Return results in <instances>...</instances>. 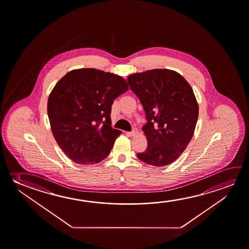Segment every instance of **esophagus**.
<instances>
[{"mask_svg": "<svg viewBox=\"0 0 249 249\" xmlns=\"http://www.w3.org/2000/svg\"><path fill=\"white\" fill-rule=\"evenodd\" d=\"M126 134H127L128 136L134 137V136H136V135L138 134V130H137V129H134V130L132 131V132H127Z\"/></svg>", "mask_w": 249, "mask_h": 249, "instance_id": "esophagus-1", "label": "esophagus"}]
</instances>
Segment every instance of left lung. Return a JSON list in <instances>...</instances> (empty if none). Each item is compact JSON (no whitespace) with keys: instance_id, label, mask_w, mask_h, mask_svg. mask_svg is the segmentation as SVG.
I'll return each instance as SVG.
<instances>
[{"instance_id":"1","label":"left lung","mask_w":249,"mask_h":249,"mask_svg":"<svg viewBox=\"0 0 249 249\" xmlns=\"http://www.w3.org/2000/svg\"><path fill=\"white\" fill-rule=\"evenodd\" d=\"M127 82L147 121L142 127L147 147L137 157L153 166L172 164L195 132L199 108L192 86L179 73L168 69L134 73Z\"/></svg>"}]
</instances>
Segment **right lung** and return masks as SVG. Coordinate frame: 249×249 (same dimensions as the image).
<instances>
[{
    "instance_id": "obj_1",
    "label": "right lung",
    "mask_w": 249,
    "mask_h": 249,
    "mask_svg": "<svg viewBox=\"0 0 249 249\" xmlns=\"http://www.w3.org/2000/svg\"><path fill=\"white\" fill-rule=\"evenodd\" d=\"M128 89L116 74L72 70L57 82L47 101L51 129L67 157L81 165L104 160L122 132L111 126L114 100Z\"/></svg>"
}]
</instances>
